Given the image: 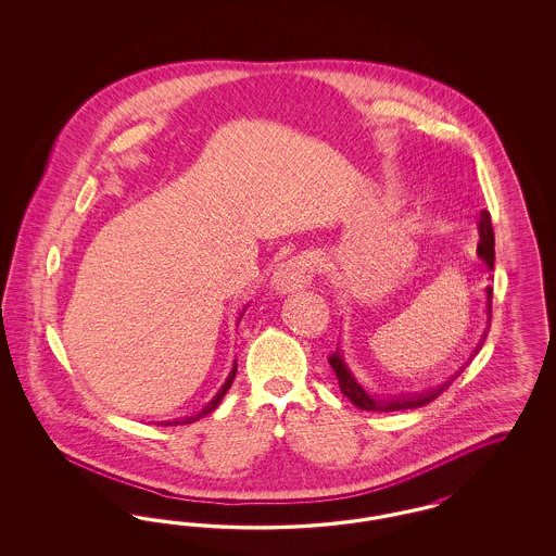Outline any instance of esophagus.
I'll list each match as a JSON object with an SVG mask.
<instances>
[{
	"instance_id": "obj_1",
	"label": "esophagus",
	"mask_w": 556,
	"mask_h": 556,
	"mask_svg": "<svg viewBox=\"0 0 556 556\" xmlns=\"http://www.w3.org/2000/svg\"><path fill=\"white\" fill-rule=\"evenodd\" d=\"M315 275V258L311 254H300L277 266L273 275V286L279 293L304 290L311 286Z\"/></svg>"
}]
</instances>
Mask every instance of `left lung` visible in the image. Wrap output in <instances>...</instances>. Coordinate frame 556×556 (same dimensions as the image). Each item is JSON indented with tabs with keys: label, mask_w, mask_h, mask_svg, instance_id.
I'll use <instances>...</instances> for the list:
<instances>
[{
	"label": "left lung",
	"mask_w": 556,
	"mask_h": 556,
	"mask_svg": "<svg viewBox=\"0 0 556 556\" xmlns=\"http://www.w3.org/2000/svg\"><path fill=\"white\" fill-rule=\"evenodd\" d=\"M477 254L479 258L483 261V265L488 266L490 270L494 268V231H492V220H490V212H479V243H477ZM488 295V318H492V288L485 290ZM488 331H483V338H481V344L485 340ZM481 344L477 345L476 352L471 354V358L479 352ZM329 365L331 369L336 370V377H338V383H340V390L354 406L363 408V410H375V413H390V410H406V408H419L429 404L433 397L440 396L450 383L452 379L460 372H456L450 381L442 383L440 388H433V390H427L424 394H402V396H370L369 392L358 383V379L352 375V370L348 369L345 365L344 354L340 352V348L329 356Z\"/></svg>",
	"instance_id": "8db88e82"
}]
</instances>
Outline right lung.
I'll return each mask as SVG.
<instances>
[{"label":"right lung","instance_id":"obj_1","mask_svg":"<svg viewBox=\"0 0 556 556\" xmlns=\"http://www.w3.org/2000/svg\"><path fill=\"white\" fill-rule=\"evenodd\" d=\"M236 372H238V363L233 365V369H231V372H229V377H227V381L223 383V388L218 390V394L216 396L212 397L211 402L198 413V415H193V417H186V419H177V421H164V424L160 425H187V424H193V421H198V419H202V417H206L208 413H212L218 404H220V400H223V396L229 392V388H231V383H233V379H236Z\"/></svg>","mask_w":556,"mask_h":556}]
</instances>
